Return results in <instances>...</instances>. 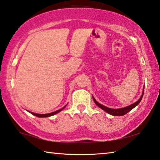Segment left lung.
<instances>
[{"label": "left lung", "mask_w": 160, "mask_h": 160, "mask_svg": "<svg viewBox=\"0 0 160 160\" xmlns=\"http://www.w3.org/2000/svg\"><path fill=\"white\" fill-rule=\"evenodd\" d=\"M143 93H144V88H143V91H142V96H141V98H140L138 101H136V102H134L133 104L129 106H127V107L123 108H119V109H111V108L105 107V106L100 104L99 102H98L93 97V100L94 102L96 103V104L100 108H101L102 110L105 111L106 112H108V114H111V115H113V116H123L127 113H128V112H130L131 110H132V109H133L134 108L136 107V106H137L139 104L140 102L141 101V100L142 98V96H143Z\"/></svg>", "instance_id": "8db88e82"}]
</instances>
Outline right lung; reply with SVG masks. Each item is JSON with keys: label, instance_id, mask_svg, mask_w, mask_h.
<instances>
[{"label": "right lung", "instance_id": "obj_1", "mask_svg": "<svg viewBox=\"0 0 160 160\" xmlns=\"http://www.w3.org/2000/svg\"><path fill=\"white\" fill-rule=\"evenodd\" d=\"M66 106H67V105L64 106V107L63 108L60 109V110H57V111H55V112H51V113H48V114H36V113L32 112H29H29H30L31 114H32L33 115H35V116L38 117H50V116L54 115V114H57V113H58V112H60L63 109L66 107Z\"/></svg>", "mask_w": 160, "mask_h": 160}]
</instances>
